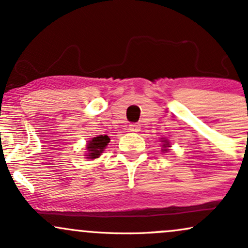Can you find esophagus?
I'll return each mask as SVG.
<instances>
[{
	"label": "esophagus",
	"mask_w": 248,
	"mask_h": 248,
	"mask_svg": "<svg viewBox=\"0 0 248 248\" xmlns=\"http://www.w3.org/2000/svg\"><path fill=\"white\" fill-rule=\"evenodd\" d=\"M128 129H129L130 132H133V133H138V132H140V124H130L129 127H128Z\"/></svg>",
	"instance_id": "34e87169"
}]
</instances>
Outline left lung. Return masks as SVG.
I'll return each mask as SVG.
<instances>
[{
  "label": "left lung",
  "instance_id": "left-lung-1",
  "mask_svg": "<svg viewBox=\"0 0 248 248\" xmlns=\"http://www.w3.org/2000/svg\"><path fill=\"white\" fill-rule=\"evenodd\" d=\"M163 147H164V148L169 147V143H167V144H163ZM163 150H168V149H163Z\"/></svg>",
  "mask_w": 248,
  "mask_h": 248
}]
</instances>
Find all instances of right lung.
<instances>
[{"label": "right lung", "mask_w": 248, "mask_h": 248, "mask_svg": "<svg viewBox=\"0 0 248 248\" xmlns=\"http://www.w3.org/2000/svg\"><path fill=\"white\" fill-rule=\"evenodd\" d=\"M109 142V138L107 135H99L96 138L92 139V141L88 142L87 150H88V157L95 158L100 156V154L104 152V149Z\"/></svg>", "instance_id": "obj_1"}]
</instances>
